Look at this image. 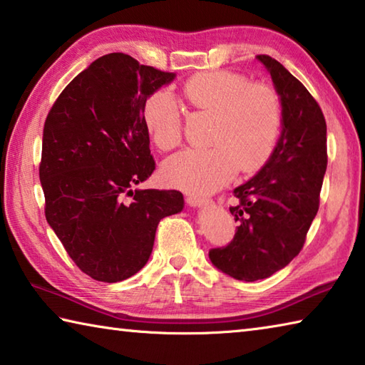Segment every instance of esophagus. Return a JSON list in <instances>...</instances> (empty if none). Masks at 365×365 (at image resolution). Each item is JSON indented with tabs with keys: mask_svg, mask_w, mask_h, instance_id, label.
<instances>
[{
	"mask_svg": "<svg viewBox=\"0 0 365 365\" xmlns=\"http://www.w3.org/2000/svg\"><path fill=\"white\" fill-rule=\"evenodd\" d=\"M187 202H188L191 207H202V206H207L209 205V200H205V197H200V196L190 195V196H187Z\"/></svg>",
	"mask_w": 365,
	"mask_h": 365,
	"instance_id": "obj_1",
	"label": "esophagus"
}]
</instances>
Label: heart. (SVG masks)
I'll list each match as a JSON object with an SVG mask.
<instances>
[{"mask_svg": "<svg viewBox=\"0 0 365 365\" xmlns=\"http://www.w3.org/2000/svg\"><path fill=\"white\" fill-rule=\"evenodd\" d=\"M190 108L214 114L209 150H187L164 163L163 177L170 187L207 195L224 187L238 169L261 168L274 151L282 125L279 96L270 86L250 85L230 72H202L180 88ZM143 122L160 151L182 140L180 108L165 91L151 95L143 104Z\"/></svg>", "mask_w": 365, "mask_h": 365, "instance_id": "b5f03b06", "label": "heart"}]
</instances>
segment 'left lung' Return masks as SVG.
I'll use <instances>...</instances> for the list:
<instances>
[{"mask_svg": "<svg viewBox=\"0 0 365 365\" xmlns=\"http://www.w3.org/2000/svg\"><path fill=\"white\" fill-rule=\"evenodd\" d=\"M256 59L270 73L282 106L280 138L261 170L233 190L238 222L233 242L209 251L211 262L237 280L267 279L299 255L319 211L327 170L322 109L298 78L267 54Z\"/></svg>", "mask_w": 365, "mask_h": 365, "instance_id": "8db88e82", "label": "left lung"}]
</instances>
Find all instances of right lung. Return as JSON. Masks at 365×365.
Returning a JSON list of instances; mask_svg holds the SVG:
<instances>
[{
    "mask_svg": "<svg viewBox=\"0 0 365 365\" xmlns=\"http://www.w3.org/2000/svg\"><path fill=\"white\" fill-rule=\"evenodd\" d=\"M174 78L110 53L80 72L46 117V220L78 269L98 282H122L143 269L159 220L185 206L177 190H133L156 168L143 104Z\"/></svg>",
    "mask_w": 365,
    "mask_h": 365,
    "instance_id": "add662e5",
    "label": "right lung"
}]
</instances>
